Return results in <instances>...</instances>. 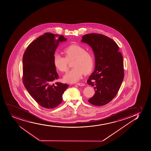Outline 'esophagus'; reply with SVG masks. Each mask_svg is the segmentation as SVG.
<instances>
[{
	"label": "esophagus",
	"instance_id": "34e87169",
	"mask_svg": "<svg viewBox=\"0 0 151 151\" xmlns=\"http://www.w3.org/2000/svg\"><path fill=\"white\" fill-rule=\"evenodd\" d=\"M77 85H78V86H84V85H85V84H84V83H77Z\"/></svg>",
	"mask_w": 151,
	"mask_h": 151
}]
</instances>
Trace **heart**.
<instances>
[{
    "instance_id": "obj_1",
    "label": "heart",
    "mask_w": 151,
    "mask_h": 151,
    "mask_svg": "<svg viewBox=\"0 0 151 151\" xmlns=\"http://www.w3.org/2000/svg\"><path fill=\"white\" fill-rule=\"evenodd\" d=\"M65 57L58 53L54 55L53 62L55 67L62 72L68 69V61L74 60L72 66L73 68L66 73L64 81L69 83H76L82 78L84 73H89L94 65V57L90 52L77 45H72L64 49Z\"/></svg>"
}]
</instances>
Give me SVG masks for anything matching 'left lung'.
I'll use <instances>...</instances> for the list:
<instances>
[{
    "label": "left lung",
    "instance_id": "obj_1",
    "mask_svg": "<svg viewBox=\"0 0 151 151\" xmlns=\"http://www.w3.org/2000/svg\"><path fill=\"white\" fill-rule=\"evenodd\" d=\"M81 42L92 48L95 60V70L87 80L95 93L88 101L93 105H105L115 97L123 80L122 54L116 43L102 34H85Z\"/></svg>",
    "mask_w": 151,
    "mask_h": 151
}]
</instances>
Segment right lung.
<instances>
[{"label": "right lung", "mask_w": 151, "mask_h": 151, "mask_svg": "<svg viewBox=\"0 0 151 151\" xmlns=\"http://www.w3.org/2000/svg\"><path fill=\"white\" fill-rule=\"evenodd\" d=\"M67 40L63 35L46 33L29 44L23 57V83L30 96L46 109L57 107L68 84L53 82L58 74L53 62L59 42Z\"/></svg>", "instance_id": "obj_1"}]
</instances>
